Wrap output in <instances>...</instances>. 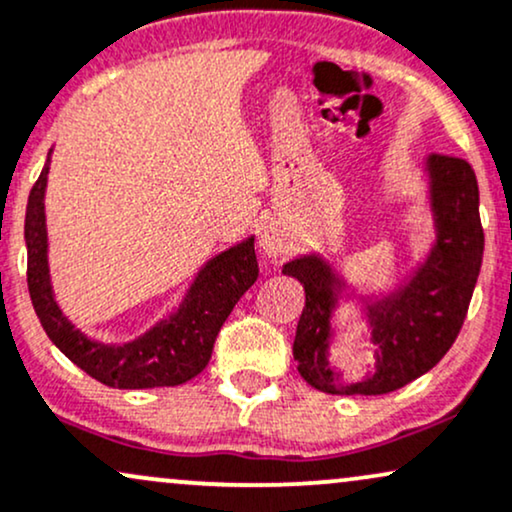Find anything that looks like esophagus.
Here are the masks:
<instances>
[{
	"label": "esophagus",
	"instance_id": "34e87169",
	"mask_svg": "<svg viewBox=\"0 0 512 512\" xmlns=\"http://www.w3.org/2000/svg\"><path fill=\"white\" fill-rule=\"evenodd\" d=\"M260 250L267 257H281L291 250V238L279 221H269L260 231Z\"/></svg>",
	"mask_w": 512,
	"mask_h": 512
}]
</instances>
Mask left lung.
I'll return each instance as SVG.
<instances>
[{
  "mask_svg": "<svg viewBox=\"0 0 512 512\" xmlns=\"http://www.w3.org/2000/svg\"><path fill=\"white\" fill-rule=\"evenodd\" d=\"M434 245L396 291L360 295L374 367L365 379L346 381L331 362L334 312L341 295H355L326 257L310 252L283 264V274L305 288V307L293 341L298 372L317 391L334 396H381L429 372L463 329L474 283L482 269L484 231L472 166L460 157L424 159Z\"/></svg>",
  "mask_w": 512,
  "mask_h": 512,
  "instance_id": "8db88e82",
  "label": "left lung"
}]
</instances>
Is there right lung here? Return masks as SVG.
<instances>
[{
  "instance_id": "obj_1",
  "label": "right lung",
  "mask_w": 512,
  "mask_h": 512,
  "mask_svg": "<svg viewBox=\"0 0 512 512\" xmlns=\"http://www.w3.org/2000/svg\"><path fill=\"white\" fill-rule=\"evenodd\" d=\"M49 159L52 150L28 195L26 229H23L28 248L30 300L49 341L73 365L112 389H157V386L186 384L188 379L197 377L212 357L221 324L260 274L255 238L248 236L202 264L181 305L169 317L150 326L145 334L126 343L95 341L61 312L54 298L45 214Z\"/></svg>"
}]
</instances>
